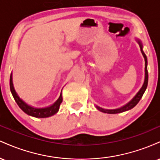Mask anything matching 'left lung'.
<instances>
[{
    "mask_svg": "<svg viewBox=\"0 0 160 160\" xmlns=\"http://www.w3.org/2000/svg\"><path fill=\"white\" fill-rule=\"evenodd\" d=\"M138 43L139 46H140V49H141V52L142 53L143 56L144 58V61H145V78H144V84H143L142 87L141 89L139 90L138 92L137 93L136 95L132 98V100L130 101L127 104L123 106V107L120 108H117V109H113V110H106L104 109V108H102L100 107H98L96 106L97 109L99 110L100 111L103 112V113H122V112L128 111V110L132 109L135 107L136 104L138 103L139 101L141 100V98H142L143 95H144L145 90L147 89V86H148V59H147V56L146 55L144 54V51H143L142 49V44H141V41L139 40H138Z\"/></svg>",
    "mask_w": 160,
    "mask_h": 160,
    "instance_id": "left-lung-1",
    "label": "left lung"
}]
</instances>
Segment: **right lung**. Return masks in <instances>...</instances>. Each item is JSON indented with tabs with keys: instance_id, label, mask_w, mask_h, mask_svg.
<instances>
[{
	"instance_id": "right-lung-1",
	"label": "right lung",
	"mask_w": 160,
	"mask_h": 160,
	"mask_svg": "<svg viewBox=\"0 0 160 160\" xmlns=\"http://www.w3.org/2000/svg\"><path fill=\"white\" fill-rule=\"evenodd\" d=\"M12 74L10 75V91L12 92V96H13L14 99H15L16 102L17 103L19 107L21 108L22 111L25 112L27 114L32 116L34 117H38V118H45V117H49L51 116L54 115L55 113H56L58 112V109H59L60 104L62 102V93L60 95L59 98L58 100L55 102L52 105L49 106V107L44 108H35L31 107V106L28 105L27 104H25V102L22 100L21 98H19V97L18 96V95L16 94L15 89H14L13 84H12Z\"/></svg>"
}]
</instances>
